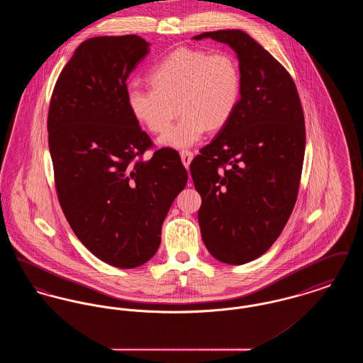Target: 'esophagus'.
<instances>
[{
  "label": "esophagus",
  "mask_w": 363,
  "mask_h": 363,
  "mask_svg": "<svg viewBox=\"0 0 363 363\" xmlns=\"http://www.w3.org/2000/svg\"><path fill=\"white\" fill-rule=\"evenodd\" d=\"M179 155H181V160H182V163H184V166L188 169L190 162H191V159H193V152H190V151H181Z\"/></svg>",
  "instance_id": "obj_1"
}]
</instances>
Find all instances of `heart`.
Wrapping results in <instances>:
<instances>
[{
  "instance_id": "b5f03b06",
  "label": "heart",
  "mask_w": 363,
  "mask_h": 363,
  "mask_svg": "<svg viewBox=\"0 0 363 363\" xmlns=\"http://www.w3.org/2000/svg\"><path fill=\"white\" fill-rule=\"evenodd\" d=\"M151 88L130 86L126 102L133 118L152 133L164 132L181 111V120L159 143L188 148L209 129H220L234 116L242 94L238 60L225 52L177 49L150 74Z\"/></svg>"
}]
</instances>
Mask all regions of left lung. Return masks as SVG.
Instances as JSON below:
<instances>
[{
  "label": "left lung",
  "instance_id": "obj_1",
  "mask_svg": "<svg viewBox=\"0 0 363 363\" xmlns=\"http://www.w3.org/2000/svg\"><path fill=\"white\" fill-rule=\"evenodd\" d=\"M211 38L237 52L238 107L190 164L201 196L199 223L208 252L241 265L264 255L293 212L305 156V118L290 73L252 36L219 30Z\"/></svg>",
  "mask_w": 363,
  "mask_h": 363
}]
</instances>
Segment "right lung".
<instances>
[{
	"mask_svg": "<svg viewBox=\"0 0 363 363\" xmlns=\"http://www.w3.org/2000/svg\"><path fill=\"white\" fill-rule=\"evenodd\" d=\"M138 35L95 36L73 52L52 89L49 150L60 206L86 249L117 268L152 259L188 173L152 145L126 102V80L150 52Z\"/></svg>",
	"mask_w": 363,
	"mask_h": 363,
	"instance_id": "1",
	"label": "right lung"
}]
</instances>
